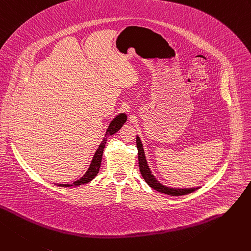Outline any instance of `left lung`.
<instances>
[{
  "instance_id": "8db88e82",
  "label": "left lung",
  "mask_w": 251,
  "mask_h": 251,
  "mask_svg": "<svg viewBox=\"0 0 251 251\" xmlns=\"http://www.w3.org/2000/svg\"><path fill=\"white\" fill-rule=\"evenodd\" d=\"M136 145L138 149V162H139V170L141 173L142 177L144 180L147 182V185L156 190L157 192L170 195V196H182V195H187L190 193H193L197 191L199 188H190V189H174V188H169L166 186H163L162 183H160L155 176L151 174V171H150L149 166L147 164L145 154H144V150H143V145L141 143L140 138L137 136L136 137Z\"/></svg>"
}]
</instances>
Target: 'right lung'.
I'll return each instance as SVG.
<instances>
[{"label":"right lung","mask_w":251,"mask_h":251,"mask_svg":"<svg viewBox=\"0 0 251 251\" xmlns=\"http://www.w3.org/2000/svg\"><path fill=\"white\" fill-rule=\"evenodd\" d=\"M127 120V116L125 113H121L118 116H116L115 118L111 121L107 131H106V134L105 137L103 138L101 144L99 145L98 149L96 150V152L94 154V157L92 159V162L90 164V168L88 169L87 173L82 176V177H80L78 180H75L74 183H66V185H62V183H59L57 185L58 187H77L80 185H85V183L90 182L99 173L100 170V166H101V162H102V156H103V151H104V148H105V144L107 142V137L110 135L115 134L117 131H119L121 129V127L124 125V123Z\"/></svg>","instance_id":"obj_1"}]
</instances>
